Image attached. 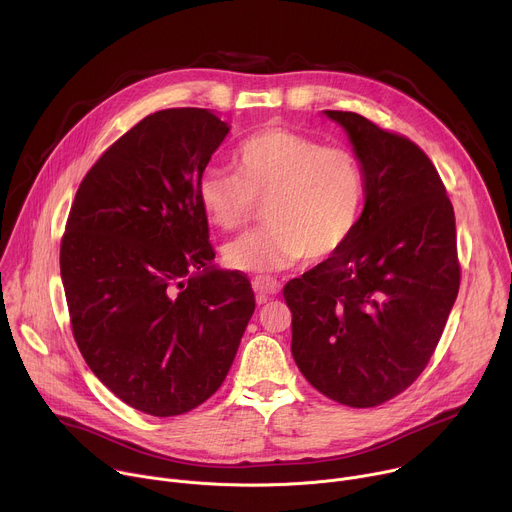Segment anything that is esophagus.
Instances as JSON below:
<instances>
[{
    "label": "esophagus",
    "mask_w": 512,
    "mask_h": 512,
    "mask_svg": "<svg viewBox=\"0 0 512 512\" xmlns=\"http://www.w3.org/2000/svg\"><path fill=\"white\" fill-rule=\"evenodd\" d=\"M253 289H255V296H257V304H267V300L271 296H275L279 291V281L273 277H253Z\"/></svg>",
    "instance_id": "esophagus-1"
}]
</instances>
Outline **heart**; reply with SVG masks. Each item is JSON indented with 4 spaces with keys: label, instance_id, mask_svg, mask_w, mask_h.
<instances>
[{
    "label": "heart",
    "instance_id": "1",
    "mask_svg": "<svg viewBox=\"0 0 512 512\" xmlns=\"http://www.w3.org/2000/svg\"><path fill=\"white\" fill-rule=\"evenodd\" d=\"M235 168H208L198 180L200 208L223 231L247 225L265 202L267 225L225 245L223 259L231 269L265 273L304 257L322 261L356 231L367 178L350 148L265 127L237 145Z\"/></svg>",
    "mask_w": 512,
    "mask_h": 512
}]
</instances>
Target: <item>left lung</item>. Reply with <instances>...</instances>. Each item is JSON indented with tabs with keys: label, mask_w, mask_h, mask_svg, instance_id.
Returning <instances> with one entry per match:
<instances>
[{
	"label": "left lung",
	"mask_w": 512,
	"mask_h": 512,
	"mask_svg": "<svg viewBox=\"0 0 512 512\" xmlns=\"http://www.w3.org/2000/svg\"><path fill=\"white\" fill-rule=\"evenodd\" d=\"M338 121L362 162L364 210L348 243L285 283L291 354L328 399L367 409L415 383L460 289L454 206L409 137L350 111Z\"/></svg>",
	"instance_id": "1"
}]
</instances>
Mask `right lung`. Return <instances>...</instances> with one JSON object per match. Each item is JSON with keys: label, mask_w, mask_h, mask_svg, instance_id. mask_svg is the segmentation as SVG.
Wrapping results in <instances>:
<instances>
[{"label": "right lung", "mask_w": 512, "mask_h": 512, "mask_svg": "<svg viewBox=\"0 0 512 512\" xmlns=\"http://www.w3.org/2000/svg\"><path fill=\"white\" fill-rule=\"evenodd\" d=\"M229 125L164 109L123 133L83 178L60 241L75 342L129 407L174 417L223 385L255 312L247 275L214 269L198 180Z\"/></svg>", "instance_id": "right-lung-1"}]
</instances>
